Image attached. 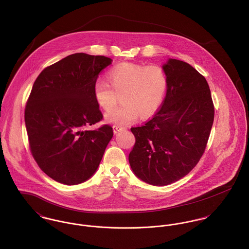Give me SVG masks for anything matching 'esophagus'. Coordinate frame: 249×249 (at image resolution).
<instances>
[{
  "label": "esophagus",
  "mask_w": 249,
  "mask_h": 249,
  "mask_svg": "<svg viewBox=\"0 0 249 249\" xmlns=\"http://www.w3.org/2000/svg\"><path fill=\"white\" fill-rule=\"evenodd\" d=\"M112 130H113V133H114V134H117L118 132L122 131L123 128L120 127V126H118V125H114V126H112Z\"/></svg>",
  "instance_id": "34e87169"
}]
</instances>
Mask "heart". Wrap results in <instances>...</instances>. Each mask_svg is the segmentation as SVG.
<instances>
[{
  "mask_svg": "<svg viewBox=\"0 0 249 249\" xmlns=\"http://www.w3.org/2000/svg\"><path fill=\"white\" fill-rule=\"evenodd\" d=\"M109 84L98 80L93 84V97L104 111L114 107L118 96L123 105L105 115L107 122L126 125L135 122L138 115L145 119L160 107L165 96L168 77L165 70L158 64L143 65L121 63L107 74Z\"/></svg>",
  "mask_w": 249,
  "mask_h": 249,
  "instance_id": "b5f03b06",
  "label": "heart"
}]
</instances>
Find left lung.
Returning a JSON list of instances; mask_svg holds the SVG:
<instances>
[{
    "label": "left lung",
    "mask_w": 249,
    "mask_h": 249,
    "mask_svg": "<svg viewBox=\"0 0 249 249\" xmlns=\"http://www.w3.org/2000/svg\"><path fill=\"white\" fill-rule=\"evenodd\" d=\"M165 98L143 125L132 127L136 143L129 155L134 173L143 181L163 186L193 170L211 133L215 108L208 83L188 63L169 59Z\"/></svg>",
    "instance_id": "1"
}]
</instances>
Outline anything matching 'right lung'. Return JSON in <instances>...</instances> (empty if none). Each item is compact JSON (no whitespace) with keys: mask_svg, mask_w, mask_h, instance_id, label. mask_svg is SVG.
I'll return each instance as SVG.
<instances>
[{"mask_svg":"<svg viewBox=\"0 0 249 249\" xmlns=\"http://www.w3.org/2000/svg\"><path fill=\"white\" fill-rule=\"evenodd\" d=\"M111 58L74 53L47 67L32 86L25 109L29 150L40 169L56 181L74 185L99 165L113 133L104 124L93 84Z\"/></svg>","mask_w":249,"mask_h":249,"instance_id":"1","label":"right lung"}]
</instances>
